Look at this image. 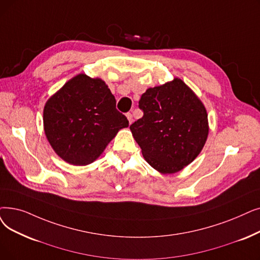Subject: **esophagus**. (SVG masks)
Returning <instances> with one entry per match:
<instances>
[{
	"label": "esophagus",
	"instance_id": "34e87169",
	"mask_svg": "<svg viewBox=\"0 0 260 260\" xmlns=\"http://www.w3.org/2000/svg\"><path fill=\"white\" fill-rule=\"evenodd\" d=\"M126 117H127V120H128V122H129V124H132L133 123V121H134V118H133V115L132 114H126Z\"/></svg>",
	"mask_w": 260,
	"mask_h": 260
}]
</instances>
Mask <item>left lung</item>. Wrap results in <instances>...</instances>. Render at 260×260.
<instances>
[{"mask_svg":"<svg viewBox=\"0 0 260 260\" xmlns=\"http://www.w3.org/2000/svg\"><path fill=\"white\" fill-rule=\"evenodd\" d=\"M139 107L143 117L129 128L146 162L162 174H173L196 159L208 137V115L184 81L174 77L146 89Z\"/></svg>","mask_w":260,"mask_h":260,"instance_id":"obj_1","label":"left lung"}]
</instances>
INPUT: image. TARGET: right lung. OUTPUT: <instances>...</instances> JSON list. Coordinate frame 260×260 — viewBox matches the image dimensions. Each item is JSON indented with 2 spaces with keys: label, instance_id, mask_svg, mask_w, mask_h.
Segmentation results:
<instances>
[{
  "label": "right lung",
  "instance_id": "1",
  "mask_svg": "<svg viewBox=\"0 0 260 260\" xmlns=\"http://www.w3.org/2000/svg\"><path fill=\"white\" fill-rule=\"evenodd\" d=\"M128 120L116 108L106 83L80 73L55 92L43 108L47 139L62 160L73 166L93 162Z\"/></svg>",
  "mask_w": 260,
  "mask_h": 260
}]
</instances>
